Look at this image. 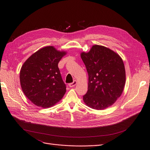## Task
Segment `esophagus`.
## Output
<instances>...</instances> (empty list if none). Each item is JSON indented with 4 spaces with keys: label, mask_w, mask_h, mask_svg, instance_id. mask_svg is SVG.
Returning <instances> with one entry per match:
<instances>
[{
    "label": "esophagus",
    "mask_w": 150,
    "mask_h": 150,
    "mask_svg": "<svg viewBox=\"0 0 150 150\" xmlns=\"http://www.w3.org/2000/svg\"><path fill=\"white\" fill-rule=\"evenodd\" d=\"M76 83H77V81H76V80H75V81H74L73 82L70 83L69 84V87H71V88L74 87V86H75V85H76Z\"/></svg>",
    "instance_id": "esophagus-1"
}]
</instances>
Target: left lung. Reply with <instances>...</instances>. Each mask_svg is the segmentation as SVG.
<instances>
[{
    "label": "left lung",
    "mask_w": 150,
    "mask_h": 150,
    "mask_svg": "<svg viewBox=\"0 0 150 150\" xmlns=\"http://www.w3.org/2000/svg\"><path fill=\"white\" fill-rule=\"evenodd\" d=\"M81 57L88 74L84 103L96 110L109 108L120 97L125 88L126 72L122 59L113 50L97 45L88 52H81Z\"/></svg>",
    "instance_id": "left-lung-1"
}]
</instances>
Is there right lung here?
I'll return each instance as SVG.
<instances>
[{"label":"right lung","instance_id":"add662e5","mask_svg":"<svg viewBox=\"0 0 150 150\" xmlns=\"http://www.w3.org/2000/svg\"><path fill=\"white\" fill-rule=\"evenodd\" d=\"M67 53L53 46H46L33 53L21 67V88L35 105L50 108L65 95L66 85L62 80L58 63Z\"/></svg>","mask_w":150,"mask_h":150}]
</instances>
